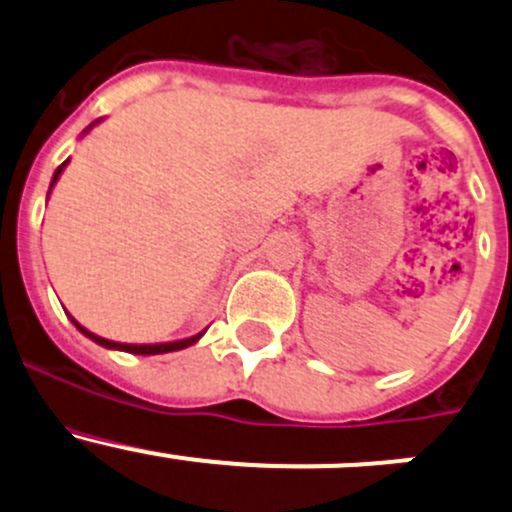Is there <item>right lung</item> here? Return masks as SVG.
Instances as JSON below:
<instances>
[{"label":"right lung","mask_w":512,"mask_h":512,"mask_svg":"<svg viewBox=\"0 0 512 512\" xmlns=\"http://www.w3.org/2000/svg\"><path fill=\"white\" fill-rule=\"evenodd\" d=\"M64 165H66V163H61L59 168H56L54 180H51V185L56 183V178H59V175H61V170H64ZM71 322H74V319H71ZM74 324H76V329H79V332H84L86 337L94 339V342L101 344V347L121 349V352H131V354H165V352H178V349L190 347V344H195L200 337H203V332H200V334H195V337H190V339H180V342H168V344H118V342H108V339H103V337H96V334H91L89 329L81 327L79 322H74Z\"/></svg>","instance_id":"obj_1"}]
</instances>
